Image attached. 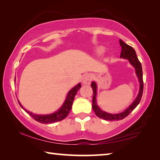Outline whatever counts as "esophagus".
Instances as JSON below:
<instances>
[{"label": "esophagus", "mask_w": 160, "mask_h": 160, "mask_svg": "<svg viewBox=\"0 0 160 160\" xmlns=\"http://www.w3.org/2000/svg\"><path fill=\"white\" fill-rule=\"evenodd\" d=\"M93 79V75L91 73H87L83 77L82 83L84 84H89Z\"/></svg>", "instance_id": "34e87169"}]
</instances>
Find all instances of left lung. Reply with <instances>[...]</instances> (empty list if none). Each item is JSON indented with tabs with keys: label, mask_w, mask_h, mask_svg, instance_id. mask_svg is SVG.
I'll return each instance as SVG.
<instances>
[{
	"label": "left lung",
	"mask_w": 160,
	"mask_h": 160,
	"mask_svg": "<svg viewBox=\"0 0 160 160\" xmlns=\"http://www.w3.org/2000/svg\"><path fill=\"white\" fill-rule=\"evenodd\" d=\"M120 46L122 47L121 53H120V58H123L124 59H128L129 62L135 68V71H136V74L138 77L139 81H140V91L136 98V99L134 100L133 102L131 104V105L129 107L127 110L122 112L121 113L118 114H110L106 113L103 111H102L100 108L98 107L96 102V89L97 86L96 84L94 82L91 83V86L93 89V101H92V108L93 110L95 112V113L98 117L100 118L104 119L106 120L113 121V120H122L124 118H126L130 114L131 112L133 111L135 107H136L138 104L140 103V102L142 99V94H143V89H144V82H143V74H142V64L140 62V60H138V56L135 53V49L132 48V47L128 45L127 44L124 42L122 40H120Z\"/></svg>",
	"instance_id": "1"
}]
</instances>
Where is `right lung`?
<instances>
[{"instance_id":"1","label":"right lung","mask_w":160,"mask_h":160,"mask_svg":"<svg viewBox=\"0 0 160 160\" xmlns=\"http://www.w3.org/2000/svg\"><path fill=\"white\" fill-rule=\"evenodd\" d=\"M80 87H81V84L80 83H79L78 84H77L76 87H74L72 89H71L69 91V92L68 93L66 100L62 104V107H61L58 111H56V113L49 114V115H42L33 114L31 113V112L25 109V108L22 107V105L20 104L19 101L18 100V101L19 104L20 105V107H21L23 109L30 115V116L34 119L36 121L42 124L53 123V122L62 120L63 119L67 118L68 114L69 113V112L71 109V107H72V104H73L75 96H76L77 91L80 89Z\"/></svg>"}]
</instances>
